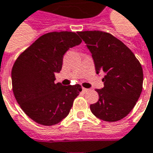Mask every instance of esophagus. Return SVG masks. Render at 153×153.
Instances as JSON below:
<instances>
[{"label": "esophagus", "instance_id": "obj_1", "mask_svg": "<svg viewBox=\"0 0 153 153\" xmlns=\"http://www.w3.org/2000/svg\"><path fill=\"white\" fill-rule=\"evenodd\" d=\"M89 91V89H86V88H84V87H82V91L83 92H87Z\"/></svg>", "mask_w": 153, "mask_h": 153}]
</instances>
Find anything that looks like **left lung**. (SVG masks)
Listing matches in <instances>:
<instances>
[{"label":"left lung","mask_w":153,"mask_h":153,"mask_svg":"<svg viewBox=\"0 0 153 153\" xmlns=\"http://www.w3.org/2000/svg\"><path fill=\"white\" fill-rule=\"evenodd\" d=\"M91 51L96 73L105 72L99 100L90 105L100 120L115 122L127 116L143 90V72L134 53L112 34L99 30L77 32Z\"/></svg>","instance_id":"left-lung-1"}]
</instances>
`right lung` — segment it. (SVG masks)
Here are the masks:
<instances>
[{"label":"right lung","mask_w":153,"mask_h":153,"mask_svg":"<svg viewBox=\"0 0 153 153\" xmlns=\"http://www.w3.org/2000/svg\"><path fill=\"white\" fill-rule=\"evenodd\" d=\"M82 43L74 32L40 36L17 57L11 71L12 90L23 111L34 122L52 126L68 116L82 86L55 83L65 53Z\"/></svg>","instance_id":"add662e5"}]
</instances>
